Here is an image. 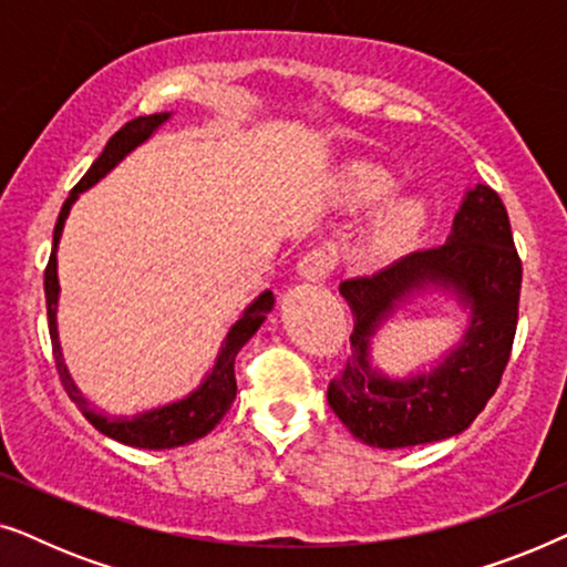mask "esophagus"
Here are the masks:
<instances>
[{
    "label": "esophagus",
    "instance_id": "obj_1",
    "mask_svg": "<svg viewBox=\"0 0 567 567\" xmlns=\"http://www.w3.org/2000/svg\"><path fill=\"white\" fill-rule=\"evenodd\" d=\"M332 270V255L328 250H309L305 258L299 260L297 274L301 281L322 284Z\"/></svg>",
    "mask_w": 567,
    "mask_h": 567
}]
</instances>
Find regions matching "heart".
<instances>
[{
    "mask_svg": "<svg viewBox=\"0 0 567 567\" xmlns=\"http://www.w3.org/2000/svg\"><path fill=\"white\" fill-rule=\"evenodd\" d=\"M394 193V181L384 169L371 165H355L348 169L340 181L338 204L351 214L369 212V208L382 206ZM425 224H429V212L421 198H400L394 200L379 214L374 227L369 229L363 252L367 258L384 262L400 258L408 252L417 239H421Z\"/></svg>",
    "mask_w": 567,
    "mask_h": 567,
    "instance_id": "obj_1",
    "label": "heart"
}]
</instances>
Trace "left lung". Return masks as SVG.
Segmentation results:
<instances>
[{
    "mask_svg": "<svg viewBox=\"0 0 567 567\" xmlns=\"http://www.w3.org/2000/svg\"><path fill=\"white\" fill-rule=\"evenodd\" d=\"M522 260L506 206L477 183L467 188L446 243L408 255L371 278L340 284L353 315L351 355L328 386L348 431L374 449H408L467 431L498 390L518 320ZM441 296L468 317L457 343L402 378L373 361V338L415 300Z\"/></svg>",
    "mask_w": 567,
    "mask_h": 567,
    "instance_id": "8db88e82",
    "label": "left lung"
}]
</instances>
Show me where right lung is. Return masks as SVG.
<instances>
[{
  "mask_svg": "<svg viewBox=\"0 0 567 567\" xmlns=\"http://www.w3.org/2000/svg\"><path fill=\"white\" fill-rule=\"evenodd\" d=\"M173 118V113H154V115H142V118L128 121L118 134H115L111 142L105 144V150L100 157L92 162L87 175L82 177L80 183L74 185V190L69 193V198L61 206V214L56 219V227H53V247L49 266H45V307H49V330H51V343H53V359H56V369L61 377V384L76 408L82 410V415L95 425V429L103 433V436L118 441V444L134 446V449H175L193 444V441L204 439L208 431L216 429V423L227 415L231 402L237 398V382H235V355L239 353L247 340H250L255 332L260 330V324L266 322V315L274 309L276 299L274 291L266 289L255 297L250 305L245 307V312L231 322V328L221 340L219 353H216L214 367L206 371V377L200 379L196 390L185 394L181 400L165 402V405L142 410L136 415H107L95 405H90L80 392V386L74 384L72 374H69L64 353H61L59 343V324H56V312H59V243L61 235H64V224L69 219V212L76 204V198L82 196L84 190H90L92 185H97L103 177L111 173L115 165H121L123 159L128 157L136 146L157 134V131L165 126V123Z\"/></svg>",
  "mask_w": 567,
  "mask_h": 567,
  "instance_id": "add662e5",
  "label": "right lung"
}]
</instances>
